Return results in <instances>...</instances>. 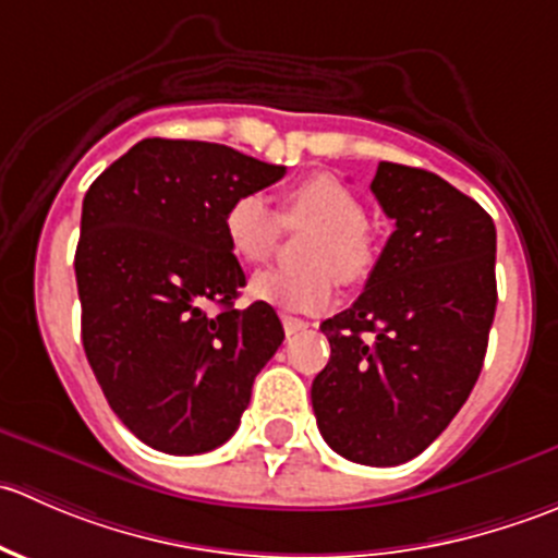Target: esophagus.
I'll return each mask as SVG.
<instances>
[{
	"label": "esophagus",
	"mask_w": 558,
	"mask_h": 558,
	"mask_svg": "<svg viewBox=\"0 0 558 558\" xmlns=\"http://www.w3.org/2000/svg\"><path fill=\"white\" fill-rule=\"evenodd\" d=\"M307 320H302V318H294V315H283V329H286V335L289 337H294V335H302V331L307 329Z\"/></svg>",
	"instance_id": "esophagus-1"
}]
</instances>
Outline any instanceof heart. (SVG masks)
<instances>
[{"instance_id":"obj_1","label":"heart","mask_w":558,"mask_h":558,"mask_svg":"<svg viewBox=\"0 0 558 558\" xmlns=\"http://www.w3.org/2000/svg\"><path fill=\"white\" fill-rule=\"evenodd\" d=\"M286 227H313L302 240L300 269H264L251 280V294L267 305L294 313H318L335 302L337 278L359 286L378 264V243L364 223L359 196L331 174H311L291 185L283 210L262 194H243L223 213V234L232 253L247 264L264 262Z\"/></svg>"}]
</instances>
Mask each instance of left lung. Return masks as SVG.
Listing matches in <instances>:
<instances>
[{
    "mask_svg": "<svg viewBox=\"0 0 558 558\" xmlns=\"http://www.w3.org/2000/svg\"><path fill=\"white\" fill-rule=\"evenodd\" d=\"M373 194L393 232L348 311L326 318L313 410L331 451L404 464L470 397L497 311V229L440 174L380 161Z\"/></svg>",
    "mask_w": 558,
    "mask_h": 558,
    "instance_id": "obj_1",
    "label": "left lung"
}]
</instances>
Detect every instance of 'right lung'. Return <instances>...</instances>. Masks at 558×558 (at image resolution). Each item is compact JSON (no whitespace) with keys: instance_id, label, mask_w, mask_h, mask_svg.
I'll return each instance as SVG.
<instances>
[{"instance_id":"obj_1","label":"right lung","mask_w":558,"mask_h":558,"mask_svg":"<svg viewBox=\"0 0 558 558\" xmlns=\"http://www.w3.org/2000/svg\"><path fill=\"white\" fill-rule=\"evenodd\" d=\"M283 174L229 145L150 137L86 191L75 251L83 348L112 413L156 451L223 446L283 342L267 302L234 307L245 272L223 234L232 199Z\"/></svg>"}]
</instances>
